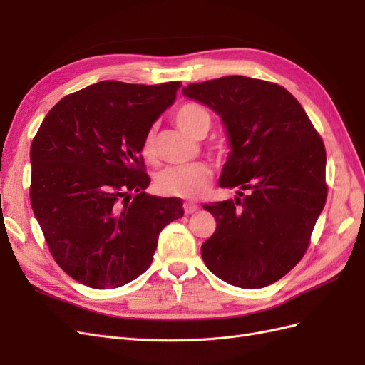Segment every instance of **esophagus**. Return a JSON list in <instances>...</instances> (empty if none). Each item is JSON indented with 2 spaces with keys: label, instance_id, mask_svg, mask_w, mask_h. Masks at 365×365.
<instances>
[{
  "label": "esophagus",
  "instance_id": "esophagus-1",
  "mask_svg": "<svg viewBox=\"0 0 365 365\" xmlns=\"http://www.w3.org/2000/svg\"><path fill=\"white\" fill-rule=\"evenodd\" d=\"M200 210V205H196L193 202H184V212L185 215H193Z\"/></svg>",
  "mask_w": 365,
  "mask_h": 365
}]
</instances>
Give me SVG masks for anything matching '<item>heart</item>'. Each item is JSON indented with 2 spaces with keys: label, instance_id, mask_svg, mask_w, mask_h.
I'll return each instance as SVG.
<instances>
[{
  "label": "heart",
  "instance_id": "b5f03b06",
  "mask_svg": "<svg viewBox=\"0 0 365 365\" xmlns=\"http://www.w3.org/2000/svg\"><path fill=\"white\" fill-rule=\"evenodd\" d=\"M176 126L195 138H202L210 126L212 115L207 109L196 103H185L173 114ZM141 153L148 161L155 158V132L149 129L141 143ZM213 180V172L205 163H190L184 165H170L160 172L155 178V187L161 195L178 196L195 200L201 196Z\"/></svg>",
  "mask_w": 365,
  "mask_h": 365
}]
</instances>
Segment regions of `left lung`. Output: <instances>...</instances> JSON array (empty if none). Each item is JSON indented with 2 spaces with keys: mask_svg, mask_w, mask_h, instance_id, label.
Returning a JSON list of instances; mask_svg holds the SVG:
<instances>
[{
  "mask_svg": "<svg viewBox=\"0 0 365 365\" xmlns=\"http://www.w3.org/2000/svg\"><path fill=\"white\" fill-rule=\"evenodd\" d=\"M222 118L231 152L220 175L239 197L204 204L216 230L201 254L219 279L245 289L280 280L302 260L323 212L326 149L283 86L227 76L182 88Z\"/></svg>",
  "mask_w": 365,
  "mask_h": 365,
  "instance_id": "obj_1",
  "label": "left lung"
}]
</instances>
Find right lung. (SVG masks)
Listing matches in <instances>:
<instances>
[{
  "label": "right lung",
  "instance_id": "obj_1",
  "mask_svg": "<svg viewBox=\"0 0 365 365\" xmlns=\"http://www.w3.org/2000/svg\"><path fill=\"white\" fill-rule=\"evenodd\" d=\"M181 82L102 81L65 96L30 148V202L53 259L94 289L145 272L158 235L184 215L178 197L150 196L141 143Z\"/></svg>",
  "mask_w": 365,
  "mask_h": 365
}]
</instances>
